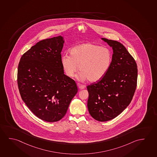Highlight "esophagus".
Instances as JSON below:
<instances>
[{
  "label": "esophagus",
  "mask_w": 157,
  "mask_h": 157,
  "mask_svg": "<svg viewBox=\"0 0 157 157\" xmlns=\"http://www.w3.org/2000/svg\"><path fill=\"white\" fill-rule=\"evenodd\" d=\"M78 87L80 88V90H83V89H85L86 88V86L81 85V84H78Z\"/></svg>",
  "instance_id": "esophagus-1"
}]
</instances>
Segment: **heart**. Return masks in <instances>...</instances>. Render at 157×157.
Returning a JSON list of instances; mask_svg holds the SVG:
<instances>
[{"label":"heart","instance_id":"b5f03b06","mask_svg":"<svg viewBox=\"0 0 157 157\" xmlns=\"http://www.w3.org/2000/svg\"><path fill=\"white\" fill-rule=\"evenodd\" d=\"M69 52L70 56L64 55L62 57L63 69L67 76L72 77L79 66L80 80L97 82L107 73L112 62V52L109 48L92 42L76 45Z\"/></svg>","mask_w":157,"mask_h":157}]
</instances>
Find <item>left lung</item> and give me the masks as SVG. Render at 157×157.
<instances>
[{
  "mask_svg": "<svg viewBox=\"0 0 157 157\" xmlns=\"http://www.w3.org/2000/svg\"><path fill=\"white\" fill-rule=\"evenodd\" d=\"M112 47L111 67L101 80L87 86L88 111L100 122L112 120L129 105L137 86V67L134 58L118 41L102 38Z\"/></svg>",
  "mask_w": 157,
  "mask_h": 157,
  "instance_id": "obj_1",
  "label": "left lung"
}]
</instances>
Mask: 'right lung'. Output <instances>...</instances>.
<instances>
[{"label": "right lung", "instance_id": "right-lung-1", "mask_svg": "<svg viewBox=\"0 0 157 157\" xmlns=\"http://www.w3.org/2000/svg\"><path fill=\"white\" fill-rule=\"evenodd\" d=\"M61 36L41 40L21 58L17 84L22 99L41 120L57 122L77 92L75 81L64 74Z\"/></svg>", "mask_w": 157, "mask_h": 157}]
</instances>
